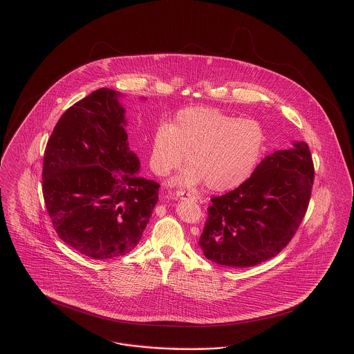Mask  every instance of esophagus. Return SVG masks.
<instances>
[{"label": "esophagus", "instance_id": "obj_1", "mask_svg": "<svg viewBox=\"0 0 354 354\" xmlns=\"http://www.w3.org/2000/svg\"><path fill=\"white\" fill-rule=\"evenodd\" d=\"M175 196H176L178 199H195V196H192L191 194L183 192V191H176V192H175Z\"/></svg>", "mask_w": 354, "mask_h": 354}]
</instances>
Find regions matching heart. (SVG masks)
<instances>
[{
    "label": "heart",
    "instance_id": "1",
    "mask_svg": "<svg viewBox=\"0 0 354 354\" xmlns=\"http://www.w3.org/2000/svg\"><path fill=\"white\" fill-rule=\"evenodd\" d=\"M266 143L261 124L211 107L179 111L151 138L150 166L165 176L179 169L185 153L187 169L175 179L183 187L201 183L212 191H228L243 185L259 165Z\"/></svg>",
    "mask_w": 354,
    "mask_h": 354
}]
</instances>
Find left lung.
Returning a JSON list of instances; mask_svg holds the SVG:
<instances>
[{
	"label": "left lung",
	"mask_w": 354,
	"mask_h": 354,
	"mask_svg": "<svg viewBox=\"0 0 354 354\" xmlns=\"http://www.w3.org/2000/svg\"><path fill=\"white\" fill-rule=\"evenodd\" d=\"M313 162L308 145L266 156L252 175L208 207L199 245L225 267H253L274 257L296 234L306 212Z\"/></svg>",
	"instance_id": "8db88e82"
}]
</instances>
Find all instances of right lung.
Segmentation results:
<instances>
[{"label": "right lung", "instance_id": "obj_1", "mask_svg": "<svg viewBox=\"0 0 354 354\" xmlns=\"http://www.w3.org/2000/svg\"><path fill=\"white\" fill-rule=\"evenodd\" d=\"M120 97L102 87L68 107L44 155L42 192L53 227L95 260L136 247L158 203L159 185L139 176V158L129 147Z\"/></svg>", "mask_w": 354, "mask_h": 354}]
</instances>
